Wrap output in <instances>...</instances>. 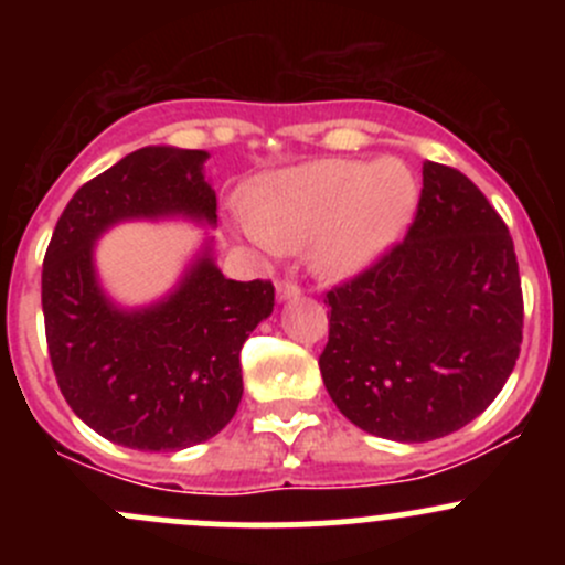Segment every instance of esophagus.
Listing matches in <instances>:
<instances>
[{
	"label": "esophagus",
	"instance_id": "esophagus-1",
	"mask_svg": "<svg viewBox=\"0 0 565 565\" xmlns=\"http://www.w3.org/2000/svg\"><path fill=\"white\" fill-rule=\"evenodd\" d=\"M300 292H303V287H300L298 281H292V278H281V281H276V295H278V300L298 298Z\"/></svg>",
	"mask_w": 565,
	"mask_h": 565
}]
</instances>
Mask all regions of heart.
Wrapping results in <instances>:
<instances>
[{
	"label": "heart",
	"mask_w": 565,
	"mask_h": 565,
	"mask_svg": "<svg viewBox=\"0 0 565 565\" xmlns=\"http://www.w3.org/2000/svg\"><path fill=\"white\" fill-rule=\"evenodd\" d=\"M418 204V180L396 158H324L262 182L248 196V230L267 250L311 241V259L350 276L402 241Z\"/></svg>",
	"instance_id": "obj_1"
}]
</instances>
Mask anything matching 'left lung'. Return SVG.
Returning <instances> with one entry per match:
<instances>
[{"label": "left lung", "mask_w": 565, "mask_h": 565, "mask_svg": "<svg viewBox=\"0 0 565 565\" xmlns=\"http://www.w3.org/2000/svg\"><path fill=\"white\" fill-rule=\"evenodd\" d=\"M324 306V388L352 424L385 440L461 429L494 402L520 358L514 241L476 182L446 163H424L404 241L330 287Z\"/></svg>", "instance_id": "obj_1"}]
</instances>
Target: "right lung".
I'll list each match as a JSON object with an SVG mask.
<instances>
[{
    "label": "right lung",
    "mask_w": 565,
    "mask_h": 565,
    "mask_svg": "<svg viewBox=\"0 0 565 565\" xmlns=\"http://www.w3.org/2000/svg\"><path fill=\"white\" fill-rule=\"evenodd\" d=\"M207 152L145 147L84 182L43 259L51 369L73 413L117 446L180 451L218 435L243 396L241 350L276 306L273 281H235L210 256L145 311H117L93 273V243L122 218L191 215L213 224Z\"/></svg>",
    "instance_id": "obj_1"
}]
</instances>
